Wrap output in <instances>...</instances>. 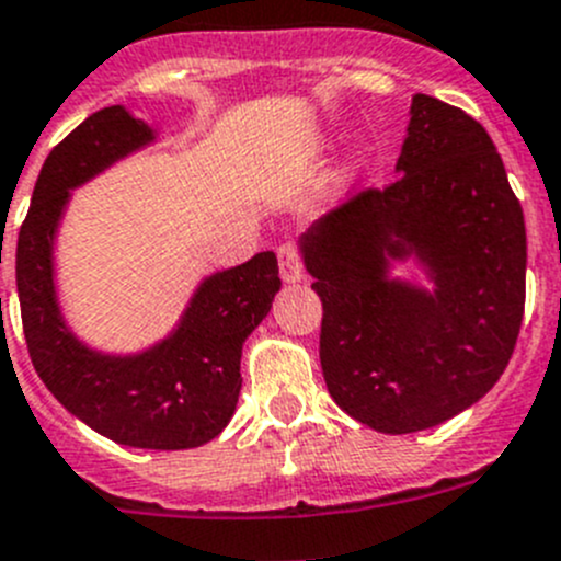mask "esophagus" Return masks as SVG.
Segmentation results:
<instances>
[{"mask_svg": "<svg viewBox=\"0 0 561 561\" xmlns=\"http://www.w3.org/2000/svg\"><path fill=\"white\" fill-rule=\"evenodd\" d=\"M276 257H279L282 282H287V285H296V282L304 279L301 257H298V252H296V247H293V243H282L279 252H276Z\"/></svg>", "mask_w": 561, "mask_h": 561, "instance_id": "obj_1", "label": "esophagus"}]
</instances>
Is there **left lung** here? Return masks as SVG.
I'll use <instances>...</instances> for the list:
<instances>
[{"label": "left lung", "mask_w": 561, "mask_h": 561, "mask_svg": "<svg viewBox=\"0 0 561 561\" xmlns=\"http://www.w3.org/2000/svg\"><path fill=\"white\" fill-rule=\"evenodd\" d=\"M397 181L301 236L336 405L389 436L436 427L502 378L526 301V225L502 156L463 108L413 95ZM413 259L432 285L393 276Z\"/></svg>", "instance_id": "obj_1"}]
</instances>
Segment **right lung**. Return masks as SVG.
Wrapping results in <instances>:
<instances>
[{
  "mask_svg": "<svg viewBox=\"0 0 561 561\" xmlns=\"http://www.w3.org/2000/svg\"><path fill=\"white\" fill-rule=\"evenodd\" d=\"M159 139L125 106L90 114L48 153L15 249L26 347L43 383L84 425L139 449H192L219 436L241 394V351L279 293L274 252L205 276L175 329L136 353L95 351L59 307L54 243L70 192Z\"/></svg>",
  "mask_w": 561,
  "mask_h": 561,
  "instance_id": "obj_1",
  "label": "right lung"
}]
</instances>
